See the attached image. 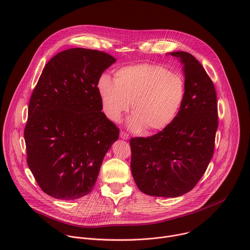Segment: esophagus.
Masks as SVG:
<instances>
[{
	"mask_svg": "<svg viewBox=\"0 0 250 250\" xmlns=\"http://www.w3.org/2000/svg\"><path fill=\"white\" fill-rule=\"evenodd\" d=\"M120 136H121V138H123V139H128V138H129L128 134H127V133H125V131H121Z\"/></svg>",
	"mask_w": 250,
	"mask_h": 250,
	"instance_id": "esophagus-1",
	"label": "esophagus"
}]
</instances>
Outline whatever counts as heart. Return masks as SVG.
Masks as SVG:
<instances>
[{
    "mask_svg": "<svg viewBox=\"0 0 250 250\" xmlns=\"http://www.w3.org/2000/svg\"><path fill=\"white\" fill-rule=\"evenodd\" d=\"M102 110L112 122H119L129 110L130 129L157 132L166 128L179 114L186 98L182 75L160 64L142 63L115 71L114 80L103 75L98 82Z\"/></svg>",
    "mask_w": 250,
    "mask_h": 250,
    "instance_id": "heart-1",
    "label": "heart"
}]
</instances>
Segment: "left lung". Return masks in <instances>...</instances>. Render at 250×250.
<instances>
[{"mask_svg":"<svg viewBox=\"0 0 250 250\" xmlns=\"http://www.w3.org/2000/svg\"><path fill=\"white\" fill-rule=\"evenodd\" d=\"M183 65L186 98L176 119L148 137L130 139V169L146 195L175 198L191 191L212 157L218 129L217 94L201 63L190 53H168Z\"/></svg>","mask_w":250,"mask_h":250,"instance_id":"1","label":"left lung"}]
</instances>
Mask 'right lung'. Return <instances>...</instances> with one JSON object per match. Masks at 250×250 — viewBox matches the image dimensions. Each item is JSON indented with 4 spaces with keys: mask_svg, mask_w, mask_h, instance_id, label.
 <instances>
[{
    "mask_svg": "<svg viewBox=\"0 0 250 250\" xmlns=\"http://www.w3.org/2000/svg\"><path fill=\"white\" fill-rule=\"evenodd\" d=\"M116 62L93 49L70 48L44 66L28 104L27 165L42 190L59 200L88 195L120 129L102 112L98 82Z\"/></svg>",
    "mask_w": 250,
    "mask_h": 250,
    "instance_id": "obj_1",
    "label": "right lung"
}]
</instances>
